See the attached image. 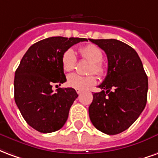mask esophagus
Masks as SVG:
<instances>
[{"mask_svg":"<svg viewBox=\"0 0 158 158\" xmlns=\"http://www.w3.org/2000/svg\"><path fill=\"white\" fill-rule=\"evenodd\" d=\"M76 92L78 93V94H80V93L82 92V90L81 89H76Z\"/></svg>","mask_w":158,"mask_h":158,"instance_id":"obj_1","label":"esophagus"}]
</instances>
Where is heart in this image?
Instances as JSON below:
<instances>
[{
	"label": "heart",
	"mask_w": 158,
	"mask_h": 158,
	"mask_svg": "<svg viewBox=\"0 0 158 158\" xmlns=\"http://www.w3.org/2000/svg\"><path fill=\"white\" fill-rule=\"evenodd\" d=\"M83 58L91 62L89 67V73H96L102 76L104 73L103 67V53L102 50L93 44H89L83 46L79 50ZM77 62L75 52L72 48L66 50L62 56V66L64 71H71L74 69ZM96 83V78L94 75L82 76L77 73H71L67 78V85L76 89H85L94 85Z\"/></svg>",
	"instance_id": "heart-1"
}]
</instances>
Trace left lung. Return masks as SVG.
Here are the masks:
<instances>
[{"label":"left lung","instance_id":"8db88e82","mask_svg":"<svg viewBox=\"0 0 158 158\" xmlns=\"http://www.w3.org/2000/svg\"><path fill=\"white\" fill-rule=\"evenodd\" d=\"M90 41L105 52L107 74L93 94L89 105L90 121L106 135H117L129 129L139 118L147 101L148 79L141 60L134 49L115 39Z\"/></svg>","mask_w":158,"mask_h":158}]
</instances>
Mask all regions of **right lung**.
<instances>
[{
    "instance_id": "1",
    "label": "right lung",
    "mask_w": 158,
    "mask_h": 158,
    "mask_svg": "<svg viewBox=\"0 0 158 158\" xmlns=\"http://www.w3.org/2000/svg\"><path fill=\"white\" fill-rule=\"evenodd\" d=\"M85 38L50 37L32 45L15 72L14 99L23 118L40 133L56 131L65 124L70 107L78 97L73 88L52 90L54 84L67 81L62 66L66 50Z\"/></svg>"
}]
</instances>
